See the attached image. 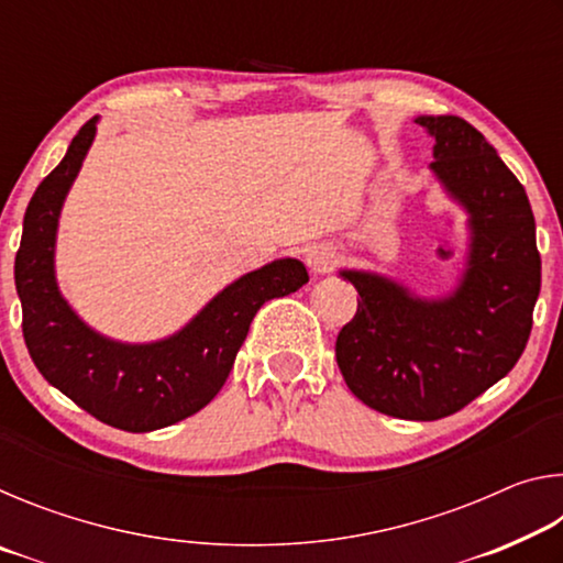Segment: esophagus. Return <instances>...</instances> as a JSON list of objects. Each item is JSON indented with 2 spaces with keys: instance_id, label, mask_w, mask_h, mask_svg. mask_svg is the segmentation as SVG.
<instances>
[{
  "instance_id": "obj_1",
  "label": "esophagus",
  "mask_w": 563,
  "mask_h": 563,
  "mask_svg": "<svg viewBox=\"0 0 563 563\" xmlns=\"http://www.w3.org/2000/svg\"><path fill=\"white\" fill-rule=\"evenodd\" d=\"M308 265H310V271L318 273V275L330 273V271L338 265L335 247H330V245H316V247H310Z\"/></svg>"
}]
</instances>
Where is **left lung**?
Wrapping results in <instances>:
<instances>
[{
  "instance_id": "1",
  "label": "left lung",
  "mask_w": 563,
  "mask_h": 563,
  "mask_svg": "<svg viewBox=\"0 0 563 563\" xmlns=\"http://www.w3.org/2000/svg\"><path fill=\"white\" fill-rule=\"evenodd\" d=\"M434 136L432 170L470 211L472 251L450 298L419 300L379 275L342 271L357 312L335 342L350 393L377 412L432 422L499 383L527 347L541 255L527 190L460 117H419Z\"/></svg>"
}]
</instances>
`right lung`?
I'll list each match as a JSON object with an SVG mask.
<instances>
[{
    "label": "right lung",
    "instance_id": "obj_1",
    "mask_svg": "<svg viewBox=\"0 0 563 563\" xmlns=\"http://www.w3.org/2000/svg\"><path fill=\"white\" fill-rule=\"evenodd\" d=\"M93 133L97 119H89L26 206L14 261L22 332L36 369L71 402L117 430L151 432L211 402L261 305L300 290L308 271L285 258L247 273L218 292L178 335L154 345H121L97 335L74 316L54 280L56 223Z\"/></svg>",
    "mask_w": 563,
    "mask_h": 563
}]
</instances>
